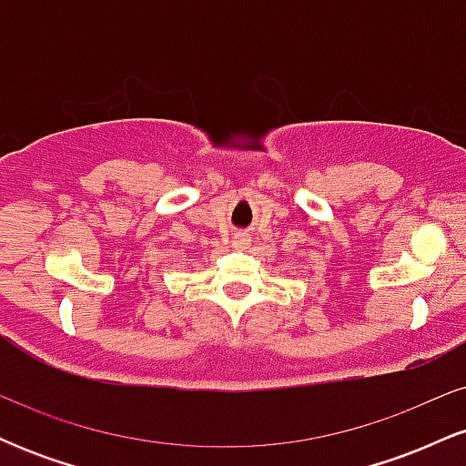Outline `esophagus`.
I'll use <instances>...</instances> for the list:
<instances>
[{"label":"esophagus","mask_w":466,"mask_h":466,"mask_svg":"<svg viewBox=\"0 0 466 466\" xmlns=\"http://www.w3.org/2000/svg\"><path fill=\"white\" fill-rule=\"evenodd\" d=\"M232 245H234V249H245L248 248V237H245V234H234Z\"/></svg>","instance_id":"esophagus-1"}]
</instances>
